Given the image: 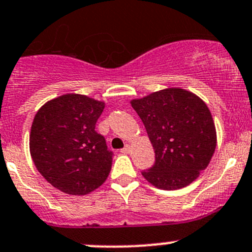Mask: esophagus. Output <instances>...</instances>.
<instances>
[{
    "label": "esophagus",
    "instance_id": "esophagus-1",
    "mask_svg": "<svg viewBox=\"0 0 252 252\" xmlns=\"http://www.w3.org/2000/svg\"><path fill=\"white\" fill-rule=\"evenodd\" d=\"M121 153H122V154H129V153H130V146H129V145H126V148H123V149H122V150H121Z\"/></svg>",
    "mask_w": 252,
    "mask_h": 252
}]
</instances>
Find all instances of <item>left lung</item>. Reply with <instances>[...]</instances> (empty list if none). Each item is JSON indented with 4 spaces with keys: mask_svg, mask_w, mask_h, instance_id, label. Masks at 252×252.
I'll return each instance as SVG.
<instances>
[{
    "mask_svg": "<svg viewBox=\"0 0 252 252\" xmlns=\"http://www.w3.org/2000/svg\"><path fill=\"white\" fill-rule=\"evenodd\" d=\"M155 151V163L143 171L149 183L173 191L193 182L216 151L213 117L203 99L170 87L130 101Z\"/></svg>",
    "mask_w": 252,
    "mask_h": 252,
    "instance_id": "8db88e82",
    "label": "left lung"
}]
</instances>
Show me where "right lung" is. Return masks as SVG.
I'll return each mask as SVG.
<instances>
[{
    "mask_svg": "<svg viewBox=\"0 0 252 252\" xmlns=\"http://www.w3.org/2000/svg\"><path fill=\"white\" fill-rule=\"evenodd\" d=\"M104 102L79 94L50 99L34 116L29 151L36 170L59 191L85 196L102 186L113 153L94 130Z\"/></svg>",
    "mask_w": 252,
    "mask_h": 252,
    "instance_id": "right-lung-1",
    "label": "right lung"
}]
</instances>
